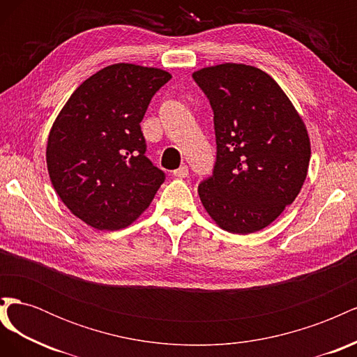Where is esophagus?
<instances>
[{
  "instance_id": "34e87169",
  "label": "esophagus",
  "mask_w": 357,
  "mask_h": 357,
  "mask_svg": "<svg viewBox=\"0 0 357 357\" xmlns=\"http://www.w3.org/2000/svg\"><path fill=\"white\" fill-rule=\"evenodd\" d=\"M174 176L178 177V178L188 177V176H189V168H188V165H181L178 169H176V171H174Z\"/></svg>"
}]
</instances>
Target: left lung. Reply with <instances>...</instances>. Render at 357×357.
<instances>
[{
  "mask_svg": "<svg viewBox=\"0 0 357 357\" xmlns=\"http://www.w3.org/2000/svg\"><path fill=\"white\" fill-rule=\"evenodd\" d=\"M214 114L213 176L199 183L201 202L222 229H264L298 197L311 147L301 116L277 82L244 63L192 74Z\"/></svg>",
  "mask_w": 357,
  "mask_h": 357,
  "instance_id": "left-lung-1",
  "label": "left lung"
}]
</instances>
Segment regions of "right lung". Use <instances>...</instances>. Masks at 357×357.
<instances>
[{
	"mask_svg": "<svg viewBox=\"0 0 357 357\" xmlns=\"http://www.w3.org/2000/svg\"><path fill=\"white\" fill-rule=\"evenodd\" d=\"M169 79L159 68L109 66L73 92L53 123L46 150L52 185L92 228H126L165 181V172L146 156L139 123Z\"/></svg>",
	"mask_w": 357,
	"mask_h": 357,
	"instance_id": "1",
	"label": "right lung"
}]
</instances>
